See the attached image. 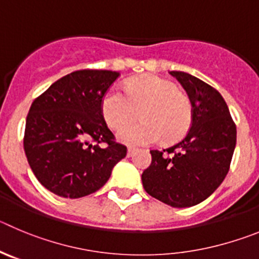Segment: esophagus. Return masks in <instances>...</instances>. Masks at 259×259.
<instances>
[{"label": "esophagus", "mask_w": 259, "mask_h": 259, "mask_svg": "<svg viewBox=\"0 0 259 259\" xmlns=\"http://www.w3.org/2000/svg\"><path fill=\"white\" fill-rule=\"evenodd\" d=\"M135 151H136V149L134 148H128L127 149V156H132L135 154Z\"/></svg>", "instance_id": "obj_1"}]
</instances>
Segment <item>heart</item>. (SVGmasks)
I'll list each match as a JSON object with an SVG mask.
<instances>
[{
  "mask_svg": "<svg viewBox=\"0 0 259 259\" xmlns=\"http://www.w3.org/2000/svg\"><path fill=\"white\" fill-rule=\"evenodd\" d=\"M142 122L118 132L128 145H146L159 139L175 142L185 136L193 120L189 97L170 80L158 75H142L125 84L124 92L111 87L101 99V114L106 124L119 130L137 114Z\"/></svg>",
  "mask_w": 259,
  "mask_h": 259,
  "instance_id": "b5f03b06",
  "label": "heart"
}]
</instances>
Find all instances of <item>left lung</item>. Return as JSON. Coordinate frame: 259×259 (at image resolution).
Instances as JSON below:
<instances>
[{
	"instance_id": "left-lung-1",
	"label": "left lung",
	"mask_w": 259,
	"mask_h": 259,
	"mask_svg": "<svg viewBox=\"0 0 259 259\" xmlns=\"http://www.w3.org/2000/svg\"><path fill=\"white\" fill-rule=\"evenodd\" d=\"M186 90L193 122L185 139L163 151L151 150L142 186L153 198L175 208L193 207L212 195L229 172L236 127L221 94L199 78L170 72Z\"/></svg>"
}]
</instances>
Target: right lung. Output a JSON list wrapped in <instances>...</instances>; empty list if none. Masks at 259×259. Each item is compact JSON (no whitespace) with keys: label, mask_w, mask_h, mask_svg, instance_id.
Segmentation results:
<instances>
[{"label":"right lung","mask_w":259,"mask_h":259,"mask_svg":"<svg viewBox=\"0 0 259 259\" xmlns=\"http://www.w3.org/2000/svg\"><path fill=\"white\" fill-rule=\"evenodd\" d=\"M119 73L77 70L33 101L25 122L24 151L34 176L63 198L90 195L110 179L127 148L114 142L101 99Z\"/></svg>","instance_id":"right-lung-1"}]
</instances>
